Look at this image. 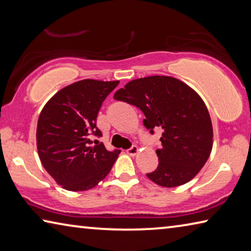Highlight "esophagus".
I'll return each mask as SVG.
<instances>
[{
	"instance_id": "34e87169",
	"label": "esophagus",
	"mask_w": 251,
	"mask_h": 251,
	"mask_svg": "<svg viewBox=\"0 0 251 251\" xmlns=\"http://www.w3.org/2000/svg\"><path fill=\"white\" fill-rule=\"evenodd\" d=\"M126 151H127V154H128L129 156H135V155L138 154L139 148L137 146H131L129 150H127Z\"/></svg>"
}]
</instances>
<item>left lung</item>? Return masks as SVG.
Returning <instances> with one entry per match:
<instances>
[{"label": "left lung", "instance_id": "obj_1", "mask_svg": "<svg viewBox=\"0 0 251 251\" xmlns=\"http://www.w3.org/2000/svg\"><path fill=\"white\" fill-rule=\"evenodd\" d=\"M145 115L144 125L163 129L158 166L147 177L161 187L184 185L201 172L212 150V124L205 103L188 85L172 76L133 79L114 94Z\"/></svg>", "mask_w": 251, "mask_h": 251}]
</instances>
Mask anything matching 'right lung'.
<instances>
[{
	"mask_svg": "<svg viewBox=\"0 0 251 251\" xmlns=\"http://www.w3.org/2000/svg\"><path fill=\"white\" fill-rule=\"evenodd\" d=\"M120 80L83 79L58 91L42 109L36 128L41 163L54 180L71 192L95 187L108 175L121 151H108L96 127L97 114Z\"/></svg>",
	"mask_w": 251,
	"mask_h": 251,
	"instance_id": "add662e5",
	"label": "right lung"
}]
</instances>
